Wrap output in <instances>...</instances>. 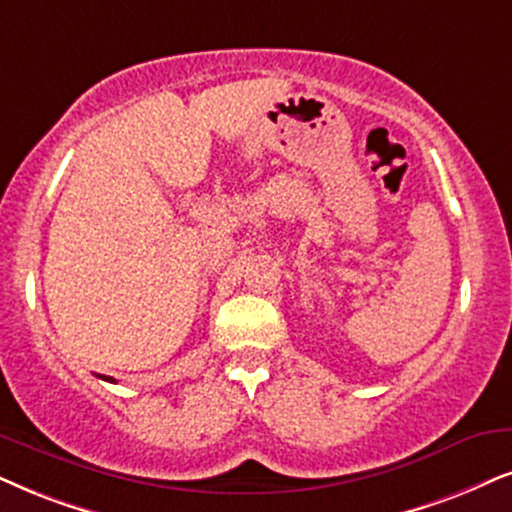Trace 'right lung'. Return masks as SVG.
<instances>
[{
    "label": "right lung",
    "instance_id": "add662e5",
    "mask_svg": "<svg viewBox=\"0 0 512 512\" xmlns=\"http://www.w3.org/2000/svg\"><path fill=\"white\" fill-rule=\"evenodd\" d=\"M99 378H101V380H108V383H115V380L108 378V375H99Z\"/></svg>",
    "mask_w": 512,
    "mask_h": 512
}]
</instances>
